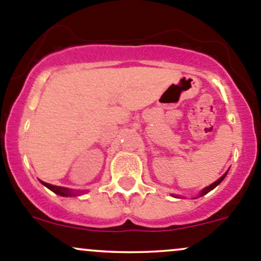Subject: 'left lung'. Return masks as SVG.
<instances>
[{
    "instance_id": "obj_1",
    "label": "left lung",
    "mask_w": 261,
    "mask_h": 261,
    "mask_svg": "<svg viewBox=\"0 0 261 261\" xmlns=\"http://www.w3.org/2000/svg\"><path fill=\"white\" fill-rule=\"evenodd\" d=\"M226 174H227V173H226ZM226 174H223V175H222V177H221V178H220V179H218V180H216V181H215V183H212V184H211V186L206 187V188H204V189H203V191H202V192H201V194H199V196H204V194H207V193H208V192H210V191H212V189H213V188H216V187H217V186H218V184H220V183H221V181H222L223 179H225Z\"/></svg>"
}]
</instances>
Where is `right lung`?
I'll use <instances>...</instances> for the list:
<instances>
[{
  "instance_id": "right-lung-1",
  "label": "right lung",
  "mask_w": 261,
  "mask_h": 261,
  "mask_svg": "<svg viewBox=\"0 0 261 261\" xmlns=\"http://www.w3.org/2000/svg\"><path fill=\"white\" fill-rule=\"evenodd\" d=\"M41 183L44 184V186L46 187V188H49L50 191H53L54 193L59 194V196H63V197H68V196H75V193L73 191H70V189L68 188H64V187H57V186H51V184L49 183H45V181H41Z\"/></svg>"
}]
</instances>
